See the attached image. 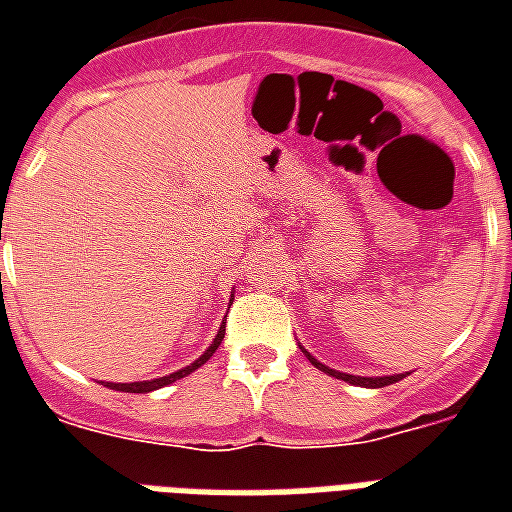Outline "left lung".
Masks as SVG:
<instances>
[{"mask_svg":"<svg viewBox=\"0 0 512 512\" xmlns=\"http://www.w3.org/2000/svg\"><path fill=\"white\" fill-rule=\"evenodd\" d=\"M300 348H303V345H300ZM303 353H305V356H308V361H311V364L316 366V369H321V372H324V374H332V377H337V380L350 382V385H358V388H385V385H393V382L404 380L406 374H409V372H406V374H385V377H361V374L337 372V369H332V366L321 364L319 358L311 356V353H308V350H305V348H303Z\"/></svg>","mask_w":512,"mask_h":512,"instance_id":"obj_1","label":"left lung"}]
</instances>
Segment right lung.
<instances>
[{
	"instance_id": "add662e5",
	"label": "right lung",
	"mask_w": 512,
	"mask_h": 512,
	"mask_svg": "<svg viewBox=\"0 0 512 512\" xmlns=\"http://www.w3.org/2000/svg\"><path fill=\"white\" fill-rule=\"evenodd\" d=\"M231 303H233V297H231ZM223 335H225V321H223V324H220V329H217L215 340L209 342V348L204 350V353H201V356L196 358L193 364L183 366V369H177V372L167 374V377H156V380H140V382H106V388L122 390V393H151V390L167 388V385L177 382V380H180V377H188V374H191V372H196V369H199L201 364H207L209 356H212V353H215V350H217V345L223 342Z\"/></svg>"
}]
</instances>
